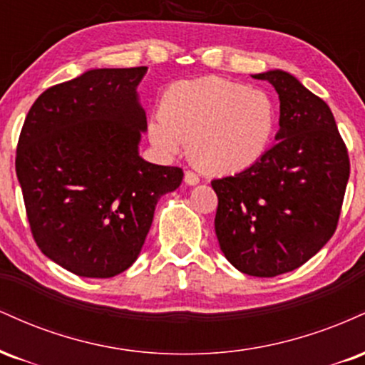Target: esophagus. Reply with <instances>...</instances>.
I'll return each mask as SVG.
<instances>
[{
  "mask_svg": "<svg viewBox=\"0 0 365 365\" xmlns=\"http://www.w3.org/2000/svg\"><path fill=\"white\" fill-rule=\"evenodd\" d=\"M185 183L187 185H197L199 183V177H197L194 171H185Z\"/></svg>",
  "mask_w": 365,
  "mask_h": 365,
  "instance_id": "1",
  "label": "esophagus"
}]
</instances>
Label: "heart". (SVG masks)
Segmentation results:
<instances>
[{"label": "heart", "instance_id": "obj_1", "mask_svg": "<svg viewBox=\"0 0 365 365\" xmlns=\"http://www.w3.org/2000/svg\"><path fill=\"white\" fill-rule=\"evenodd\" d=\"M278 106L269 92L221 77L182 81L163 92L149 139L165 156L183 142L202 173L233 175L255 165L273 140Z\"/></svg>", "mask_w": 365, "mask_h": 365}]
</instances>
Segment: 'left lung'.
<instances>
[{"label":"left lung","mask_w":365,"mask_h":365,"mask_svg":"<svg viewBox=\"0 0 365 365\" xmlns=\"http://www.w3.org/2000/svg\"><path fill=\"white\" fill-rule=\"evenodd\" d=\"M279 98L276 144L255 165L212 180L225 257L259 278L288 273L328 244L340 220L350 159L329 106L283 70L252 75Z\"/></svg>","instance_id":"left-lung-1"}]
</instances>
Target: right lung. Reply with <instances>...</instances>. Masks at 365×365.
<instances>
[{"label": "right lung", "mask_w": 365, "mask_h": 365, "mask_svg": "<svg viewBox=\"0 0 365 365\" xmlns=\"http://www.w3.org/2000/svg\"><path fill=\"white\" fill-rule=\"evenodd\" d=\"M145 72L98 68L49 87L20 132L15 170L32 237L46 257L83 278L128 269L159 197L182 183V168L139 156Z\"/></svg>", "instance_id": "add662e5"}]
</instances>
